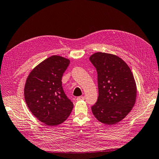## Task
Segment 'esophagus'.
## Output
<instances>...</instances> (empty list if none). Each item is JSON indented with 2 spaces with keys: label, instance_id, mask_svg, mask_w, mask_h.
Listing matches in <instances>:
<instances>
[{
  "label": "esophagus",
  "instance_id": "34e87169",
  "mask_svg": "<svg viewBox=\"0 0 159 159\" xmlns=\"http://www.w3.org/2000/svg\"><path fill=\"white\" fill-rule=\"evenodd\" d=\"M77 101H80V100H84L85 99V97L84 96H80V97L77 98Z\"/></svg>",
  "mask_w": 159,
  "mask_h": 159
}]
</instances>
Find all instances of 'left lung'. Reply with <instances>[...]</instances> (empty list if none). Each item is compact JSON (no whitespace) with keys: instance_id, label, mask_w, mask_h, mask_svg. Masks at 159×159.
Listing matches in <instances>:
<instances>
[{"instance_id":"1","label":"left lung","mask_w":159,"mask_h":159,"mask_svg":"<svg viewBox=\"0 0 159 159\" xmlns=\"http://www.w3.org/2000/svg\"><path fill=\"white\" fill-rule=\"evenodd\" d=\"M89 60L98 72L99 96L91 107L101 123L114 125L131 111L136 102L137 85L128 65L114 54L96 52Z\"/></svg>"}]
</instances>
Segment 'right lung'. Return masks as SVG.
<instances>
[{
    "instance_id": "add662e5",
    "label": "right lung",
    "mask_w": 159,
    "mask_h": 159,
    "mask_svg": "<svg viewBox=\"0 0 159 159\" xmlns=\"http://www.w3.org/2000/svg\"><path fill=\"white\" fill-rule=\"evenodd\" d=\"M70 60L52 56L36 66L28 75L25 99L31 113L48 126H56L70 116L74 104L64 93L61 78Z\"/></svg>"
}]
</instances>
